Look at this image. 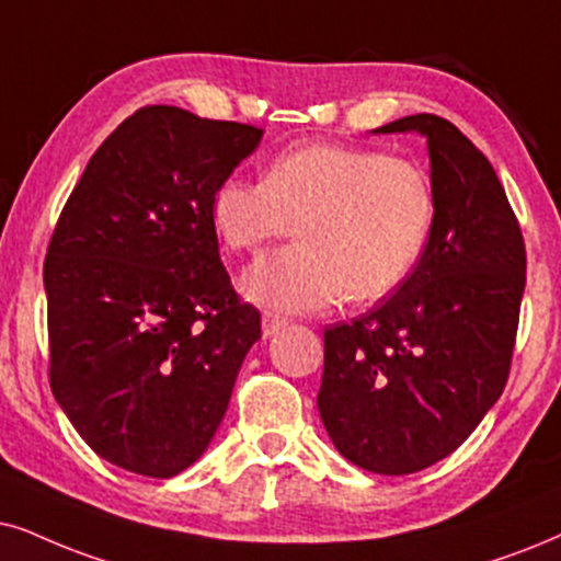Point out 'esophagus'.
Masks as SVG:
<instances>
[{"label": "esophagus", "mask_w": 561, "mask_h": 561, "mask_svg": "<svg viewBox=\"0 0 561 561\" xmlns=\"http://www.w3.org/2000/svg\"><path fill=\"white\" fill-rule=\"evenodd\" d=\"M289 321L285 316H279V313H272V310H266L264 316H261V325H264V336L268 339V336H274V333H279L282 329H285Z\"/></svg>", "instance_id": "34e87169"}]
</instances>
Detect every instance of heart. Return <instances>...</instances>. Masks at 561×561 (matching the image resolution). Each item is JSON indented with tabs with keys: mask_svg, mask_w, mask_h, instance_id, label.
<instances>
[{
	"mask_svg": "<svg viewBox=\"0 0 561 561\" xmlns=\"http://www.w3.org/2000/svg\"><path fill=\"white\" fill-rule=\"evenodd\" d=\"M209 217L230 251H256L297 225L300 243L261 256L243 293L305 313L401 287L427 245L435 194L416 162L318 141L276 154L264 181H219Z\"/></svg>",
	"mask_w": 561,
	"mask_h": 561,
	"instance_id": "b5f03b06",
	"label": "heart"
}]
</instances>
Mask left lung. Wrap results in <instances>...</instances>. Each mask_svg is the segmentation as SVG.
<instances>
[{
  "mask_svg": "<svg viewBox=\"0 0 561 561\" xmlns=\"http://www.w3.org/2000/svg\"><path fill=\"white\" fill-rule=\"evenodd\" d=\"M375 131L427 137L435 219L399 293L323 331L318 411L346 460L403 477L460 448L505 391L526 243L492 162L456 124L416 113Z\"/></svg>",
  "mask_w": 561,
  "mask_h": 561,
  "instance_id": "obj_1",
  "label": "left lung"
}]
</instances>
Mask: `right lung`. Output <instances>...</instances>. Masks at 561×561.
I'll return each mask as SVG.
<instances>
[{
	"mask_svg": "<svg viewBox=\"0 0 561 561\" xmlns=\"http://www.w3.org/2000/svg\"><path fill=\"white\" fill-rule=\"evenodd\" d=\"M251 124L145 105L77 183L44 264L48 382L108 463L170 479L207 450L261 313L232 289L211 191L261 141Z\"/></svg>",
	"mask_w": 561,
	"mask_h": 561,
	"instance_id": "1",
	"label": "right lung"
}]
</instances>
